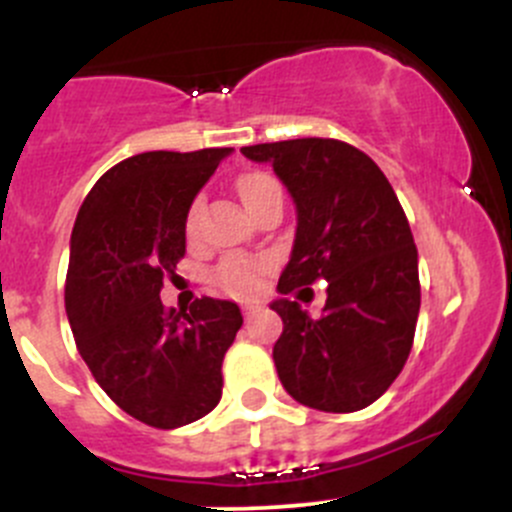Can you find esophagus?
<instances>
[{
	"label": "esophagus",
	"mask_w": 512,
	"mask_h": 512,
	"mask_svg": "<svg viewBox=\"0 0 512 512\" xmlns=\"http://www.w3.org/2000/svg\"><path fill=\"white\" fill-rule=\"evenodd\" d=\"M257 309H260V302H257V299H245V302H242V314H245V317H252Z\"/></svg>",
	"instance_id": "34e87169"
}]
</instances>
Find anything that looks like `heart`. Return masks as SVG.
<instances>
[{
	"label": "heart",
	"instance_id": "1",
	"mask_svg": "<svg viewBox=\"0 0 512 512\" xmlns=\"http://www.w3.org/2000/svg\"><path fill=\"white\" fill-rule=\"evenodd\" d=\"M272 185L277 183L265 173H247L237 180V190H240L242 203H247V200H252L255 195H260L262 190L272 188ZM198 208L200 205L195 203L193 210H190V223L195 220ZM262 270H265V265H262L260 260H250V257H227V260H223V265L218 267V277L227 287L240 289V292H252V289L260 285Z\"/></svg>",
	"mask_w": 512,
	"mask_h": 512
}]
</instances>
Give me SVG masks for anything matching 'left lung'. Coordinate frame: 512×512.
<instances>
[{
  "label": "left lung",
  "mask_w": 512,
  "mask_h": 512,
  "mask_svg": "<svg viewBox=\"0 0 512 512\" xmlns=\"http://www.w3.org/2000/svg\"><path fill=\"white\" fill-rule=\"evenodd\" d=\"M240 151L272 165L297 210L292 255L277 285L282 297L270 304L285 324L272 349L277 376L309 409H366L404 369L421 309L418 250L404 208L379 165L349 143L294 138ZM314 279L328 282L319 320L286 299Z\"/></svg>",
  "instance_id": "obj_1"
}]
</instances>
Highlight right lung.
<instances>
[{
  "mask_svg": "<svg viewBox=\"0 0 512 512\" xmlns=\"http://www.w3.org/2000/svg\"><path fill=\"white\" fill-rule=\"evenodd\" d=\"M232 148L148 151L96 180L71 232L66 317L103 391L153 428L193 423L223 396V359L242 327L235 302L165 309L160 287L185 255L195 195Z\"/></svg>",
  "mask_w": 512,
  "mask_h": 512,
  "instance_id": "obj_1",
  "label": "right lung"
}]
</instances>
